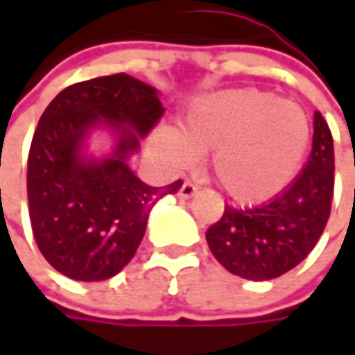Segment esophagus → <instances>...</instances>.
Instances as JSON below:
<instances>
[{"instance_id":"34e87169","label":"esophagus","mask_w":355,"mask_h":355,"mask_svg":"<svg viewBox=\"0 0 355 355\" xmlns=\"http://www.w3.org/2000/svg\"><path fill=\"white\" fill-rule=\"evenodd\" d=\"M196 193H198V185L191 184V182H184V185L180 187V198L189 199L193 198Z\"/></svg>"}]
</instances>
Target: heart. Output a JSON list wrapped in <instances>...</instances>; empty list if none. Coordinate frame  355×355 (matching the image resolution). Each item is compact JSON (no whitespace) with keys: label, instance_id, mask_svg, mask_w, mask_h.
<instances>
[{"label":"heart","instance_id":"obj_1","mask_svg":"<svg viewBox=\"0 0 355 355\" xmlns=\"http://www.w3.org/2000/svg\"><path fill=\"white\" fill-rule=\"evenodd\" d=\"M310 144L300 106L263 90H225L189 106L182 128L164 126L154 146L170 168L211 152V171L227 193L254 203L282 191L298 173Z\"/></svg>","mask_w":355,"mask_h":355}]
</instances>
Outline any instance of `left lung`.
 Returning a JSON list of instances; mask_svg holds the SVG:
<instances>
[{
	"label": "left lung",
	"mask_w": 355,
	"mask_h": 355,
	"mask_svg": "<svg viewBox=\"0 0 355 355\" xmlns=\"http://www.w3.org/2000/svg\"><path fill=\"white\" fill-rule=\"evenodd\" d=\"M334 196V140L314 112L312 152L304 170L282 193L257 207H229L207 229L213 257L247 280H270L302 263L316 247Z\"/></svg>",
	"instance_id": "8db88e82"
}]
</instances>
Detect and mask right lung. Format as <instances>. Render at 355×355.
<instances>
[{
    "label": "right lung",
    "mask_w": 355,
    "mask_h": 355,
    "mask_svg": "<svg viewBox=\"0 0 355 355\" xmlns=\"http://www.w3.org/2000/svg\"><path fill=\"white\" fill-rule=\"evenodd\" d=\"M162 114L157 90L126 73L71 85L45 108L27 159V199L37 247L61 275L83 282L118 275L154 203L182 187L180 180L152 187L128 168ZM101 125L115 134V148L87 157L86 138Z\"/></svg>",
    "instance_id": "1"
}]
</instances>
